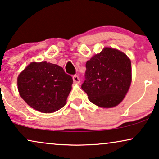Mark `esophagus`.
Listing matches in <instances>:
<instances>
[{"label": "esophagus", "mask_w": 159, "mask_h": 159, "mask_svg": "<svg viewBox=\"0 0 159 159\" xmlns=\"http://www.w3.org/2000/svg\"><path fill=\"white\" fill-rule=\"evenodd\" d=\"M73 81H74V83H77V84H79L80 83V78L78 77V75H73Z\"/></svg>", "instance_id": "obj_1"}]
</instances>
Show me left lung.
<instances>
[{
    "instance_id": "obj_1",
    "label": "left lung",
    "mask_w": 159,
    "mask_h": 159,
    "mask_svg": "<svg viewBox=\"0 0 159 159\" xmlns=\"http://www.w3.org/2000/svg\"><path fill=\"white\" fill-rule=\"evenodd\" d=\"M81 88L91 102L113 107L124 99L132 81L131 61L120 51L105 48L86 63Z\"/></svg>"
}]
</instances>
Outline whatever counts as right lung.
Segmentation results:
<instances>
[{
	"label": "right lung",
	"mask_w": 159,
	"mask_h": 159,
	"mask_svg": "<svg viewBox=\"0 0 159 159\" xmlns=\"http://www.w3.org/2000/svg\"><path fill=\"white\" fill-rule=\"evenodd\" d=\"M73 78L57 65L32 62L17 78L22 98L42 113H53L64 106L71 91Z\"/></svg>",
	"instance_id": "obj_1"
}]
</instances>
